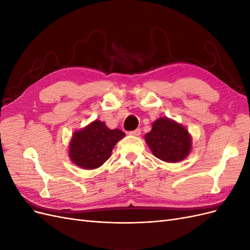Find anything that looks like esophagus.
<instances>
[{"label":"esophagus","instance_id":"1","mask_svg":"<svg viewBox=\"0 0 250 250\" xmlns=\"http://www.w3.org/2000/svg\"><path fill=\"white\" fill-rule=\"evenodd\" d=\"M129 134L130 135H134V137H139V135L141 134V129H140V128H138V129H135L133 131H130Z\"/></svg>","mask_w":250,"mask_h":250}]
</instances>
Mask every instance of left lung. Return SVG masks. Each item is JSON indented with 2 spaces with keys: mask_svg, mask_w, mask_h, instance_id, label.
Masks as SVG:
<instances>
[{
  "mask_svg": "<svg viewBox=\"0 0 250 250\" xmlns=\"http://www.w3.org/2000/svg\"><path fill=\"white\" fill-rule=\"evenodd\" d=\"M145 141L152 154L166 163L184 161L192 150V137L187 128L167 117L154 121Z\"/></svg>",
  "mask_w": 250,
  "mask_h": 250,
  "instance_id": "1",
  "label": "left lung"
}]
</instances>
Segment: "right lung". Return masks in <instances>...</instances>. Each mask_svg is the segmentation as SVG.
Segmentation results:
<instances>
[{
  "instance_id": "add662e5",
  "label": "right lung",
  "mask_w": 250,
  "mask_h": 250,
  "mask_svg": "<svg viewBox=\"0 0 250 250\" xmlns=\"http://www.w3.org/2000/svg\"><path fill=\"white\" fill-rule=\"evenodd\" d=\"M124 137L123 131L109 129L102 121L95 120L74 131L69 144V157L77 167L97 169L108 160L113 147Z\"/></svg>"
}]
</instances>
